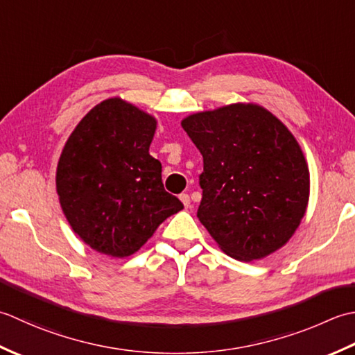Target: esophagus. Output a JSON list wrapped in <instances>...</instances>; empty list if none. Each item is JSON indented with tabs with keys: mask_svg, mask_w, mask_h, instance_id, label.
<instances>
[{
	"mask_svg": "<svg viewBox=\"0 0 355 355\" xmlns=\"http://www.w3.org/2000/svg\"><path fill=\"white\" fill-rule=\"evenodd\" d=\"M179 199H180V200H182V204L185 205V208H188V207H190V202H191V199H190V196H188V194H187V193H182V194H180V196H179Z\"/></svg>",
	"mask_w": 355,
	"mask_h": 355,
	"instance_id": "1",
	"label": "esophagus"
}]
</instances>
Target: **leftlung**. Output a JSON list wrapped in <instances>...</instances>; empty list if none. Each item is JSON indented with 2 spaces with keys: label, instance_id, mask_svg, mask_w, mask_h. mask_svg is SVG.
Returning a JSON list of instances; mask_svg holds the SVG:
<instances>
[{
  "label": "left lung",
  "instance_id": "obj_1",
  "mask_svg": "<svg viewBox=\"0 0 355 355\" xmlns=\"http://www.w3.org/2000/svg\"><path fill=\"white\" fill-rule=\"evenodd\" d=\"M182 128L204 157L198 218L219 247L250 262L285 245L309 196L305 157L289 130L254 104L191 114Z\"/></svg>",
  "mask_w": 355,
  "mask_h": 355
}]
</instances>
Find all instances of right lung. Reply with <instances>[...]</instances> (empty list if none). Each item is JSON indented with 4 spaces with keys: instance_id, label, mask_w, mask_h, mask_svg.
<instances>
[{
    "instance_id": "obj_1",
    "label": "right lung",
    "mask_w": 355,
    "mask_h": 355,
    "mask_svg": "<svg viewBox=\"0 0 355 355\" xmlns=\"http://www.w3.org/2000/svg\"><path fill=\"white\" fill-rule=\"evenodd\" d=\"M156 121L118 98L93 107L66 142L56 170L62 211L103 254L127 257L184 208L162 184L148 148Z\"/></svg>"
}]
</instances>
